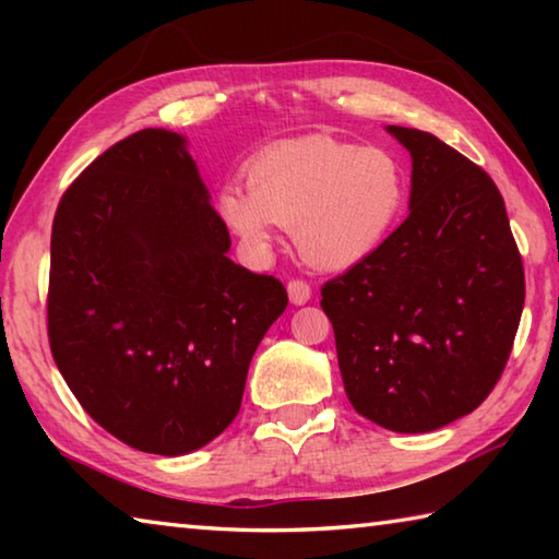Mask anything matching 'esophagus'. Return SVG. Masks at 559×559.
Listing matches in <instances>:
<instances>
[{"instance_id":"1","label":"esophagus","mask_w":559,"mask_h":559,"mask_svg":"<svg viewBox=\"0 0 559 559\" xmlns=\"http://www.w3.org/2000/svg\"><path fill=\"white\" fill-rule=\"evenodd\" d=\"M310 296H313V290H310L306 281H300V278L288 281V298L293 306H302V302L310 300Z\"/></svg>"}]
</instances>
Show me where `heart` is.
I'll return each instance as SVG.
<instances>
[{
	"label": "heart",
	"mask_w": 559,
	"mask_h": 559,
	"mask_svg": "<svg viewBox=\"0 0 559 559\" xmlns=\"http://www.w3.org/2000/svg\"><path fill=\"white\" fill-rule=\"evenodd\" d=\"M246 189L226 185L216 214L253 251H269L273 224L293 229L310 266L345 271L374 257L402 224L409 173L386 147L330 135L283 140L249 159Z\"/></svg>",
	"instance_id": "heart-1"
}]
</instances>
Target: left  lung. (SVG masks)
Instances as JSON below:
<instances>
[{
    "mask_svg": "<svg viewBox=\"0 0 559 559\" xmlns=\"http://www.w3.org/2000/svg\"><path fill=\"white\" fill-rule=\"evenodd\" d=\"M412 155L409 216L320 288L355 412L400 433L471 414L506 370L525 273L486 169L437 135L386 128Z\"/></svg>",
    "mask_w": 559,
    "mask_h": 559,
    "instance_id": "8db88e82",
    "label": "left lung"
}]
</instances>
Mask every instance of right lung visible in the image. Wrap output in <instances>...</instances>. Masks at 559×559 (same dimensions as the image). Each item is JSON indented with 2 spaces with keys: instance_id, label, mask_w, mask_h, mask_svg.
<instances>
[{
  "instance_id": "1",
  "label": "right lung",
  "mask_w": 559,
  "mask_h": 559,
  "mask_svg": "<svg viewBox=\"0 0 559 559\" xmlns=\"http://www.w3.org/2000/svg\"><path fill=\"white\" fill-rule=\"evenodd\" d=\"M231 239L185 138L145 128L66 189L51 229L49 345L93 421L179 456L239 414L283 283L226 257Z\"/></svg>"
}]
</instances>
